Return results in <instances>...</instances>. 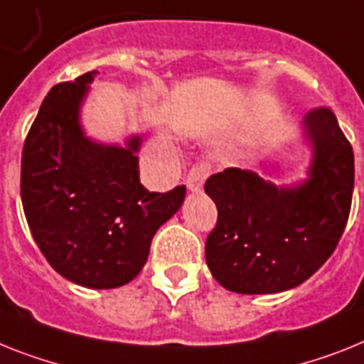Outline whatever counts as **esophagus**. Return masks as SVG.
Returning a JSON list of instances; mask_svg holds the SVG:
<instances>
[{
	"label": "esophagus",
	"instance_id": "obj_1",
	"mask_svg": "<svg viewBox=\"0 0 364 364\" xmlns=\"http://www.w3.org/2000/svg\"><path fill=\"white\" fill-rule=\"evenodd\" d=\"M210 173V163L207 159H201L198 161L196 164H192V168L188 170L187 173V187L188 191L198 192L201 191L203 187V181H205V177Z\"/></svg>",
	"mask_w": 364,
	"mask_h": 364
}]
</instances>
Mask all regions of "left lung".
Instances as JSON below:
<instances>
[{
  "mask_svg": "<svg viewBox=\"0 0 364 364\" xmlns=\"http://www.w3.org/2000/svg\"><path fill=\"white\" fill-rule=\"evenodd\" d=\"M313 146L309 179L277 187L255 172L225 168L205 181L218 209L205 261L220 285L239 294H274L309 279L331 257L353 194V149L328 107L305 114Z\"/></svg>",
  "mask_w": 364,
  "mask_h": 364,
  "instance_id": "left-lung-1",
  "label": "left lung"
}]
</instances>
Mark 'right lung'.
Listing matches in <instances>:
<instances>
[{"label": "right lung", "mask_w": 364, "mask_h": 364, "mask_svg": "<svg viewBox=\"0 0 364 364\" xmlns=\"http://www.w3.org/2000/svg\"><path fill=\"white\" fill-rule=\"evenodd\" d=\"M94 73L55 85L44 97L23 142L20 192L51 267L81 287L114 289L139 276L154 235L181 207L185 185L149 192L140 183V136L125 148L85 136L79 107Z\"/></svg>", "instance_id": "add662e5"}]
</instances>
